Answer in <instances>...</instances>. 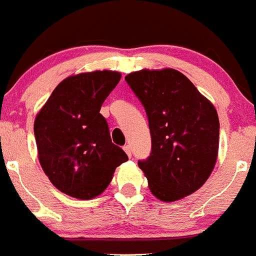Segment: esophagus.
Masks as SVG:
<instances>
[{
	"label": "esophagus",
	"instance_id": "34e87169",
	"mask_svg": "<svg viewBox=\"0 0 256 256\" xmlns=\"http://www.w3.org/2000/svg\"><path fill=\"white\" fill-rule=\"evenodd\" d=\"M124 150H125L126 154H128V157H131V146H124Z\"/></svg>",
	"mask_w": 256,
	"mask_h": 256
}]
</instances>
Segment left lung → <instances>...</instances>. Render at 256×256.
<instances>
[{"label": "left lung", "mask_w": 256, "mask_h": 256, "mask_svg": "<svg viewBox=\"0 0 256 256\" xmlns=\"http://www.w3.org/2000/svg\"><path fill=\"white\" fill-rule=\"evenodd\" d=\"M128 85L143 104L152 150L138 165L161 201L180 200L201 188L214 168L219 118L214 106L175 70L132 72Z\"/></svg>", "instance_id": "obj_1"}]
</instances>
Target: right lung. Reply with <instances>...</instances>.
I'll list each match as a JSON object with an SVG mask.
<instances>
[{"mask_svg": "<svg viewBox=\"0 0 256 256\" xmlns=\"http://www.w3.org/2000/svg\"><path fill=\"white\" fill-rule=\"evenodd\" d=\"M121 80L118 72L70 76L55 88L34 121L42 168L60 192L90 200L112 180L128 157L112 143L102 104Z\"/></svg>", "mask_w": 256, "mask_h": 256, "instance_id": "1", "label": "right lung"}]
</instances>
